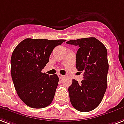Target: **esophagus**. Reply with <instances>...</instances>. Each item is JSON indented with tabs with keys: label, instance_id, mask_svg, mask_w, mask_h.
<instances>
[{
	"label": "esophagus",
	"instance_id": "obj_1",
	"mask_svg": "<svg viewBox=\"0 0 124 124\" xmlns=\"http://www.w3.org/2000/svg\"><path fill=\"white\" fill-rule=\"evenodd\" d=\"M58 77H59V79H62V78H63L64 76L63 75H61V74H60V73H59V74H58Z\"/></svg>",
	"mask_w": 124,
	"mask_h": 124
}]
</instances>
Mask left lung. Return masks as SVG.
<instances>
[{
  "instance_id": "left-lung-1",
  "label": "left lung",
  "mask_w": 124,
  "mask_h": 124,
  "mask_svg": "<svg viewBox=\"0 0 124 124\" xmlns=\"http://www.w3.org/2000/svg\"><path fill=\"white\" fill-rule=\"evenodd\" d=\"M66 43L79 46L76 68L83 73L79 84L73 80L68 88L71 103L76 110L89 112L101 102L107 86L108 63L105 46L96 38L70 40Z\"/></svg>"
}]
</instances>
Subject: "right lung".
I'll return each mask as SVG.
<instances>
[{
    "mask_svg": "<svg viewBox=\"0 0 124 124\" xmlns=\"http://www.w3.org/2000/svg\"><path fill=\"white\" fill-rule=\"evenodd\" d=\"M65 39L26 38L15 48L11 57V75L19 98L34 108L51 103L58 84L56 75L41 72L54 48Z\"/></svg>",
    "mask_w": 124,
    "mask_h": 124,
    "instance_id": "1",
    "label": "right lung"
}]
</instances>
